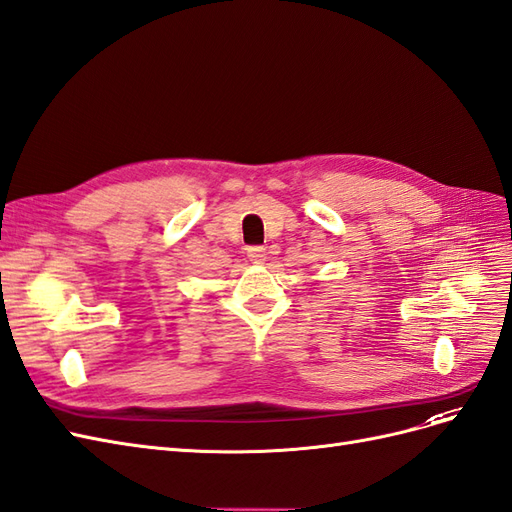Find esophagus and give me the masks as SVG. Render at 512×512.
Here are the masks:
<instances>
[{
    "instance_id": "1",
    "label": "esophagus",
    "mask_w": 512,
    "mask_h": 512,
    "mask_svg": "<svg viewBox=\"0 0 512 512\" xmlns=\"http://www.w3.org/2000/svg\"><path fill=\"white\" fill-rule=\"evenodd\" d=\"M247 258L256 262V265H260V262L267 260V250L262 245H252V247H247Z\"/></svg>"
}]
</instances>
